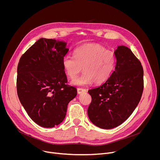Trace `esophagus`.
Instances as JSON below:
<instances>
[{
	"mask_svg": "<svg viewBox=\"0 0 160 160\" xmlns=\"http://www.w3.org/2000/svg\"><path fill=\"white\" fill-rule=\"evenodd\" d=\"M77 92H78V94H81L82 93L86 92H87V90L84 89V88H77Z\"/></svg>",
	"mask_w": 160,
	"mask_h": 160,
	"instance_id": "esophagus-1",
	"label": "esophagus"
}]
</instances>
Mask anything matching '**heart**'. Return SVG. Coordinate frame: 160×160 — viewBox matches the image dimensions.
I'll return each instance as SVG.
<instances>
[{
	"instance_id": "heart-1",
	"label": "heart",
	"mask_w": 160,
	"mask_h": 160,
	"mask_svg": "<svg viewBox=\"0 0 160 160\" xmlns=\"http://www.w3.org/2000/svg\"><path fill=\"white\" fill-rule=\"evenodd\" d=\"M62 63L66 75L72 79L76 78L82 69L83 73L73 80L72 83L86 86L92 82H105L115 69L116 57L112 51L99 44L87 43L75 50L74 57L65 56Z\"/></svg>"
}]
</instances>
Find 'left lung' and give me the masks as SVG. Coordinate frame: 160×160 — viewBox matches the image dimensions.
I'll use <instances>...</instances> for the list:
<instances>
[{
  "instance_id": "obj_1",
  "label": "left lung",
  "mask_w": 160,
  "mask_h": 160,
  "mask_svg": "<svg viewBox=\"0 0 160 160\" xmlns=\"http://www.w3.org/2000/svg\"><path fill=\"white\" fill-rule=\"evenodd\" d=\"M115 69L102 85L88 90L92 97L87 113L96 126L111 129L123 123L138 105L144 88L140 61L124 45L115 51Z\"/></svg>"
}]
</instances>
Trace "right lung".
Returning a JSON list of instances; mask_svg holds the SVG:
<instances>
[{"label":"right lung","instance_id":"1","mask_svg":"<svg viewBox=\"0 0 160 160\" xmlns=\"http://www.w3.org/2000/svg\"><path fill=\"white\" fill-rule=\"evenodd\" d=\"M66 43L41 38L21 57L17 68V93L24 109L37 125L51 128L64 119L68 103L77 90L66 84L62 58Z\"/></svg>","mask_w":160,"mask_h":160}]
</instances>
